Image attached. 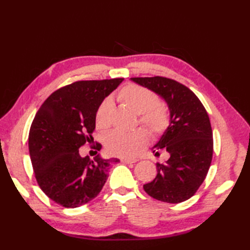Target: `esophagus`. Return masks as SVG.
Returning <instances> with one entry per match:
<instances>
[{"mask_svg":"<svg viewBox=\"0 0 250 250\" xmlns=\"http://www.w3.org/2000/svg\"><path fill=\"white\" fill-rule=\"evenodd\" d=\"M137 160L135 159H121V162L122 163H125V164H131V163H135Z\"/></svg>","mask_w":250,"mask_h":250,"instance_id":"34e87169","label":"esophagus"}]
</instances>
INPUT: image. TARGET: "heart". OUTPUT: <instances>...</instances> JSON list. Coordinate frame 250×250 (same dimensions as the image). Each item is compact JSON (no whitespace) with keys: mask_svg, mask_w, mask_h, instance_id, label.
<instances>
[{"mask_svg":"<svg viewBox=\"0 0 250 250\" xmlns=\"http://www.w3.org/2000/svg\"><path fill=\"white\" fill-rule=\"evenodd\" d=\"M120 102L140 115V122L145 125L153 136H161L171 124L168 109L160 103V99L151 90L139 84L130 83L122 88L117 95ZM113 102L105 99L95 114V125L100 130H106L110 125ZM148 143V134L144 129L132 132L114 131L105 139V147L113 156L134 158Z\"/></svg>","mask_w":250,"mask_h":250,"instance_id":"b5f03b06","label":"heart"}]
</instances>
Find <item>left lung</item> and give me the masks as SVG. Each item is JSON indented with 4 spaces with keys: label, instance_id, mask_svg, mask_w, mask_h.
I'll return each instance as SVG.
<instances>
[{
    "label": "left lung",
    "instance_id": "obj_1",
    "mask_svg": "<svg viewBox=\"0 0 250 250\" xmlns=\"http://www.w3.org/2000/svg\"><path fill=\"white\" fill-rule=\"evenodd\" d=\"M131 81L160 95L167 103L171 124L153 152L169 153L166 163H157V176L144 185L148 195L167 203L190 199L208 172L213 159V131L209 117L199 98L174 79L133 77Z\"/></svg>",
    "mask_w": 250,
    "mask_h": 250
}]
</instances>
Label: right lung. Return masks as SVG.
<instances>
[{"mask_svg":"<svg viewBox=\"0 0 250 250\" xmlns=\"http://www.w3.org/2000/svg\"><path fill=\"white\" fill-rule=\"evenodd\" d=\"M124 78L79 81L51 93L32 122L29 151L40 188L67 208L93 200L119 159L81 157L79 148L93 141L95 114ZM102 146L98 144L95 149Z\"/></svg>","mask_w":250,"mask_h":250,"instance_id":"right-lung-1","label":"right lung"}]
</instances>
